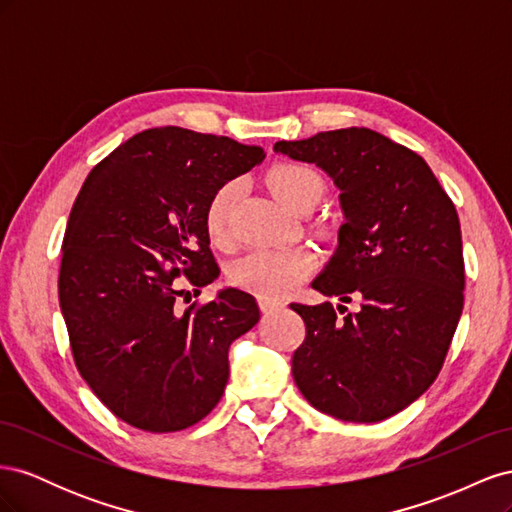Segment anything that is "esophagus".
<instances>
[{
  "label": "esophagus",
  "mask_w": 512,
  "mask_h": 512,
  "mask_svg": "<svg viewBox=\"0 0 512 512\" xmlns=\"http://www.w3.org/2000/svg\"><path fill=\"white\" fill-rule=\"evenodd\" d=\"M258 307H260V312L269 314V312H273V309L284 307V303L282 301H275V299H269V297H258Z\"/></svg>",
  "instance_id": "34e87169"
}]
</instances>
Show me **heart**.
I'll return each instance as SVG.
<instances>
[{"label":"heart","instance_id":"1","mask_svg":"<svg viewBox=\"0 0 512 512\" xmlns=\"http://www.w3.org/2000/svg\"><path fill=\"white\" fill-rule=\"evenodd\" d=\"M269 188L280 203L299 211L312 198H320L322 179L314 168L303 164H282L269 173ZM237 196V185L226 183L209 200L205 211V228L213 245L226 247L230 243L228 220L232 203ZM314 256L305 247H288V250H252L237 258L230 265V282L250 290L258 297L277 299L284 297L312 271Z\"/></svg>","mask_w":512,"mask_h":512}]
</instances>
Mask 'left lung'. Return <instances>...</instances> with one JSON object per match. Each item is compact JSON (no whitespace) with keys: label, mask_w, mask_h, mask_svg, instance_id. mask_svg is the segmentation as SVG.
Here are the masks:
<instances>
[{"label":"left lung","mask_w":512,"mask_h":512,"mask_svg":"<svg viewBox=\"0 0 512 512\" xmlns=\"http://www.w3.org/2000/svg\"><path fill=\"white\" fill-rule=\"evenodd\" d=\"M273 151L333 179L344 224L312 288L361 303L344 318L329 301L290 305L305 322L294 382L339 421H384L429 389L457 329L466 275L455 205L418 153L374 130L318 132Z\"/></svg>","instance_id":"obj_1"}]
</instances>
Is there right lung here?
<instances>
[{
    "instance_id": "right-lung-1",
    "label": "right lung",
    "mask_w": 512,
    "mask_h": 512,
    "mask_svg": "<svg viewBox=\"0 0 512 512\" xmlns=\"http://www.w3.org/2000/svg\"><path fill=\"white\" fill-rule=\"evenodd\" d=\"M265 156L228 136L151 128L108 153L76 196L61 245V314L83 380L128 425L179 431L222 399L228 348L258 322L256 299L224 288L177 312L175 280H218L207 205Z\"/></svg>"
}]
</instances>
